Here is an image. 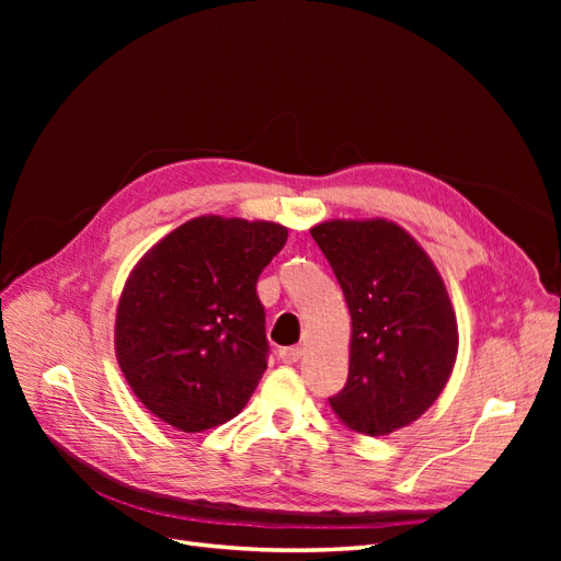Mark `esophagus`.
I'll use <instances>...</instances> for the list:
<instances>
[{
	"label": "esophagus",
	"instance_id": "1",
	"mask_svg": "<svg viewBox=\"0 0 561 561\" xmlns=\"http://www.w3.org/2000/svg\"><path fill=\"white\" fill-rule=\"evenodd\" d=\"M280 360L283 363H287V365H295V363H299V358H301V348L299 346H290V348H280Z\"/></svg>",
	"mask_w": 561,
	"mask_h": 561
}]
</instances>
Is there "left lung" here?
Segmentation results:
<instances>
[{
  "label": "left lung",
  "instance_id": "obj_1",
  "mask_svg": "<svg viewBox=\"0 0 561 561\" xmlns=\"http://www.w3.org/2000/svg\"><path fill=\"white\" fill-rule=\"evenodd\" d=\"M351 313L348 379L330 398L355 433L388 435L414 423L443 393L458 325L437 266L390 219H328L311 227Z\"/></svg>",
  "mask_w": 561,
  "mask_h": 561
}]
</instances>
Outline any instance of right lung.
Segmentation results:
<instances>
[{
    "label": "right lung",
    "mask_w": 561,
    "mask_h": 561,
    "mask_svg": "<svg viewBox=\"0 0 561 561\" xmlns=\"http://www.w3.org/2000/svg\"><path fill=\"white\" fill-rule=\"evenodd\" d=\"M285 241L278 222L201 215L133 266L114 351L135 398L168 426H222L257 388L268 344L254 285Z\"/></svg>",
    "instance_id": "obj_1"
}]
</instances>
